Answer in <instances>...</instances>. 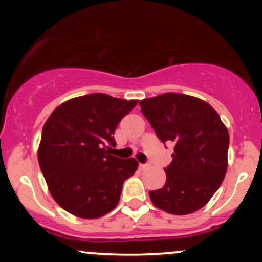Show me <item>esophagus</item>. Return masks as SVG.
Returning <instances> with one entry per match:
<instances>
[{"mask_svg": "<svg viewBox=\"0 0 262 262\" xmlns=\"http://www.w3.org/2000/svg\"><path fill=\"white\" fill-rule=\"evenodd\" d=\"M139 168H141V170H147L148 165H143V163H141V165H139Z\"/></svg>", "mask_w": 262, "mask_h": 262, "instance_id": "esophagus-1", "label": "esophagus"}]
</instances>
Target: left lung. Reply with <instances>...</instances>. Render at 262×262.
<instances>
[{
	"label": "left lung",
	"instance_id": "1",
	"mask_svg": "<svg viewBox=\"0 0 262 262\" xmlns=\"http://www.w3.org/2000/svg\"><path fill=\"white\" fill-rule=\"evenodd\" d=\"M139 105L160 141L175 144L166 184L149 191L153 205L175 215L196 212L226 176L228 129L208 102L189 95L167 92Z\"/></svg>",
	"mask_w": 262,
	"mask_h": 262
}]
</instances>
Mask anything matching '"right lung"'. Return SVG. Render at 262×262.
<instances>
[{
	"label": "right lung",
	"instance_id": "1",
	"mask_svg": "<svg viewBox=\"0 0 262 262\" xmlns=\"http://www.w3.org/2000/svg\"><path fill=\"white\" fill-rule=\"evenodd\" d=\"M137 104L90 94L60 104L46 121L38 161L50 195L68 213L95 219L118 205L138 162L112 156L109 146H116V126Z\"/></svg>",
	"mask_w": 262,
	"mask_h": 262
}]
</instances>
